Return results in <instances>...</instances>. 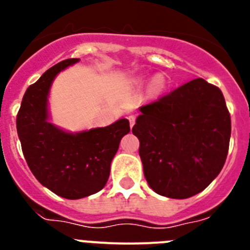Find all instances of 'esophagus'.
Wrapping results in <instances>:
<instances>
[{"mask_svg":"<svg viewBox=\"0 0 250 250\" xmlns=\"http://www.w3.org/2000/svg\"><path fill=\"white\" fill-rule=\"evenodd\" d=\"M127 119H129V121H130V126H131V127L134 126V124H135V120H136L135 116H134V115H130Z\"/></svg>","mask_w":250,"mask_h":250,"instance_id":"34e87169","label":"esophagus"}]
</instances>
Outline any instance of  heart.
I'll return each mask as SVG.
<instances>
[{
  "label": "heart",
  "instance_id": "1",
  "mask_svg": "<svg viewBox=\"0 0 250 250\" xmlns=\"http://www.w3.org/2000/svg\"><path fill=\"white\" fill-rule=\"evenodd\" d=\"M163 79L161 77H158L155 81H154V83H152V91L154 92H158L160 91V89L163 87Z\"/></svg>",
  "mask_w": 250,
  "mask_h": 250
}]
</instances>
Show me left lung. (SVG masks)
I'll use <instances>...</instances> for the list:
<instances>
[{"mask_svg":"<svg viewBox=\"0 0 250 250\" xmlns=\"http://www.w3.org/2000/svg\"><path fill=\"white\" fill-rule=\"evenodd\" d=\"M140 111L132 134L150 188L173 199L204 190L224 167L230 140V114L219 87L195 79Z\"/></svg>","mask_w":250,"mask_h":250,"instance_id":"left-lung-1","label":"left lung"}]
</instances>
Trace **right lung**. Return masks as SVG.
Returning a JSON list of instances; mask_svg holds the SVG:
<instances>
[{
    "mask_svg": "<svg viewBox=\"0 0 250 250\" xmlns=\"http://www.w3.org/2000/svg\"><path fill=\"white\" fill-rule=\"evenodd\" d=\"M77 61L63 60L28 86L16 118L17 134L30 170L43 187L66 199H81L105 187L121 138L130 131L126 119L77 134L48 123L51 83L60 71Z\"/></svg>",
    "mask_w": 250,
    "mask_h": 250,
    "instance_id": "right-lung-1",
    "label": "right lung"
}]
</instances>
